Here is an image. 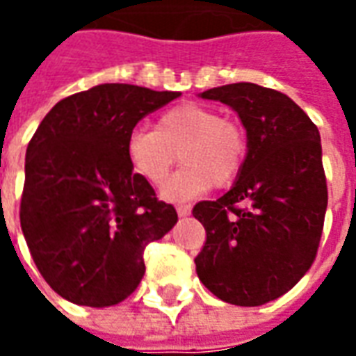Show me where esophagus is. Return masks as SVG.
I'll list each match as a JSON object with an SVG mask.
<instances>
[{
	"instance_id": "obj_1",
	"label": "esophagus",
	"mask_w": 356,
	"mask_h": 356,
	"mask_svg": "<svg viewBox=\"0 0 356 356\" xmlns=\"http://www.w3.org/2000/svg\"><path fill=\"white\" fill-rule=\"evenodd\" d=\"M191 213V206H186V204H181V206H177V216L179 217H186Z\"/></svg>"
}]
</instances>
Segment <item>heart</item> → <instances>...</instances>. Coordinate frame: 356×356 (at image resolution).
Listing matches in <instances>:
<instances>
[{"label":"heart","instance_id":"1","mask_svg":"<svg viewBox=\"0 0 356 356\" xmlns=\"http://www.w3.org/2000/svg\"><path fill=\"white\" fill-rule=\"evenodd\" d=\"M135 173L150 185H162L179 158L183 168L163 185L168 200H188L216 186L232 185L248 158L244 127L221 118L216 108L196 102L165 110L156 129L135 127L125 145Z\"/></svg>","mask_w":356,"mask_h":356}]
</instances>
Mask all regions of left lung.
Returning <instances> with one entry per match:
<instances>
[{
  "instance_id": "left-lung-1",
  "label": "left lung",
  "mask_w": 356,
  "mask_h": 356,
  "mask_svg": "<svg viewBox=\"0 0 356 356\" xmlns=\"http://www.w3.org/2000/svg\"><path fill=\"white\" fill-rule=\"evenodd\" d=\"M200 97L238 114L248 158L229 193L194 206L206 229L196 273L231 305H263L291 290L316 257L328 206L321 133L288 95L257 83Z\"/></svg>"
}]
</instances>
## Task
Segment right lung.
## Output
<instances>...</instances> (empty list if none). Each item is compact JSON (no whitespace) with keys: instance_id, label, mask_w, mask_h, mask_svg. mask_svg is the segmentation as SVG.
<instances>
[{"instance_id":"obj_1","label":"right lung","mask_w":356,"mask_h":356,"mask_svg":"<svg viewBox=\"0 0 356 356\" xmlns=\"http://www.w3.org/2000/svg\"><path fill=\"white\" fill-rule=\"evenodd\" d=\"M177 91L101 83L58 101L28 143L20 227L60 298L110 307L145 275L143 252L177 223L171 204L133 173L125 145L139 120Z\"/></svg>"}]
</instances>
